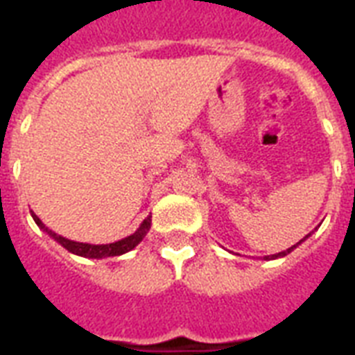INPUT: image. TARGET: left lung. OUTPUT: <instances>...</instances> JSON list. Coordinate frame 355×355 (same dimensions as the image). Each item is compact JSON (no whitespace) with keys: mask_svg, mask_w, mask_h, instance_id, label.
I'll list each match as a JSON object with an SVG mask.
<instances>
[{"mask_svg":"<svg viewBox=\"0 0 355 355\" xmlns=\"http://www.w3.org/2000/svg\"><path fill=\"white\" fill-rule=\"evenodd\" d=\"M309 236H311V234H308V236L304 237V239H300V241H298L297 245H293V247H289V248H287V250H282V252H278V254H270V256H265V259H276V258H284V256H287V254L291 252L293 248H297L298 245H300V243H302V241H306V239H308Z\"/></svg>","mask_w":355,"mask_h":355,"instance_id":"left-lung-1","label":"left lung"}]
</instances>
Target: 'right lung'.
<instances>
[{"label": "right lung", "mask_w": 355, "mask_h": 355, "mask_svg": "<svg viewBox=\"0 0 355 355\" xmlns=\"http://www.w3.org/2000/svg\"><path fill=\"white\" fill-rule=\"evenodd\" d=\"M31 216L35 219V223L38 227L44 230L46 234H49V237H53L55 241L60 243L68 252L75 254V256H83V258H92V259H103V258H110V256H121V254L128 252V250H132L136 245H139V241L147 236L150 228V216L145 217L144 223L139 225V228L136 230L134 234L130 236L123 237L119 241H114V243H107V245H92V243H79V241H71V239H66V237L58 236L55 234L53 230L44 225L40 221V217L36 216L35 211H31Z\"/></svg>", "instance_id": "add662e5"}]
</instances>
